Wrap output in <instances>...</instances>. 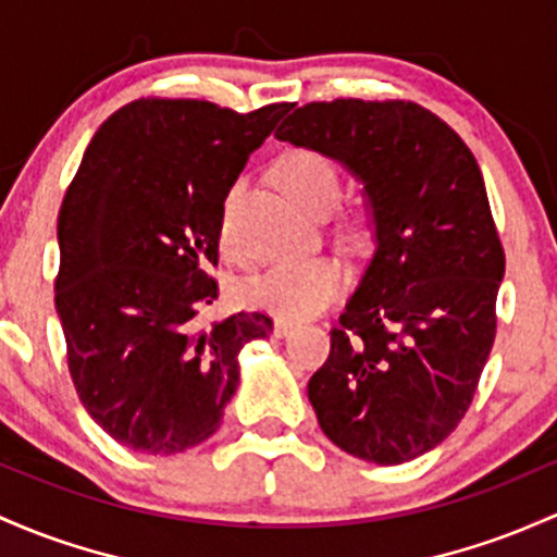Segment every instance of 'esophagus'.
Wrapping results in <instances>:
<instances>
[{
	"label": "esophagus",
	"instance_id": "esophagus-1",
	"mask_svg": "<svg viewBox=\"0 0 557 557\" xmlns=\"http://www.w3.org/2000/svg\"><path fill=\"white\" fill-rule=\"evenodd\" d=\"M296 325L298 322L288 320V317H277V320H274V335H277V338H285V335H290L293 330H296Z\"/></svg>",
	"mask_w": 557,
	"mask_h": 557
}]
</instances>
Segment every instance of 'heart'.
I'll use <instances>...</instances> for the list:
<instances>
[{
  "label": "heart",
  "mask_w": 557,
  "mask_h": 557,
  "mask_svg": "<svg viewBox=\"0 0 557 557\" xmlns=\"http://www.w3.org/2000/svg\"><path fill=\"white\" fill-rule=\"evenodd\" d=\"M280 187L288 193V198L298 209L307 213H330L338 206L344 193V176L341 169L317 150H290L280 158L277 169ZM240 185L230 189L222 206V237L227 235L232 206H235ZM344 288V272L333 259L325 256H311V259L277 261L264 272L253 274L246 283V301L250 307H259L283 317H309L322 311L338 298Z\"/></svg>",
  "instance_id": "1"
}]
</instances>
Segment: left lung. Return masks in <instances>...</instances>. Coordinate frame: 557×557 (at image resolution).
Returning <instances> with one entry per match:
<instances>
[{
	"label": "left lung",
	"instance_id": "obj_1",
	"mask_svg": "<svg viewBox=\"0 0 557 557\" xmlns=\"http://www.w3.org/2000/svg\"><path fill=\"white\" fill-rule=\"evenodd\" d=\"M274 137L364 187L372 253L309 401L335 447L399 466L466 418L497 333L505 250L468 145L405 100L309 102Z\"/></svg>",
	"mask_w": 557,
	"mask_h": 557
}]
</instances>
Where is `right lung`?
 <instances>
[{
  "label": "right lung",
  "instance_id": "add662e5",
  "mask_svg": "<svg viewBox=\"0 0 557 557\" xmlns=\"http://www.w3.org/2000/svg\"><path fill=\"white\" fill-rule=\"evenodd\" d=\"M288 102L235 113L206 100H134L91 137L58 216L54 309L78 399L134 451L213 436L240 383L237 354L272 320L200 327L219 296V222L248 156Z\"/></svg>",
  "mask_w": 557,
  "mask_h": 557
}]
</instances>
